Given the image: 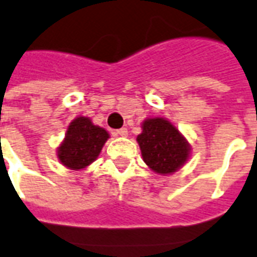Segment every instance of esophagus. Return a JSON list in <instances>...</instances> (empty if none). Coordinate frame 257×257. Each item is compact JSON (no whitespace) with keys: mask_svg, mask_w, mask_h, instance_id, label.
<instances>
[{"mask_svg":"<svg viewBox=\"0 0 257 257\" xmlns=\"http://www.w3.org/2000/svg\"><path fill=\"white\" fill-rule=\"evenodd\" d=\"M114 135H116V137H127V128H119V130L114 131Z\"/></svg>","mask_w":257,"mask_h":257,"instance_id":"obj_1","label":"esophagus"}]
</instances>
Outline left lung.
<instances>
[{
	"mask_svg": "<svg viewBox=\"0 0 257 257\" xmlns=\"http://www.w3.org/2000/svg\"><path fill=\"white\" fill-rule=\"evenodd\" d=\"M138 135L145 163L153 171L167 175L179 170L190 157V145L171 122L164 118L146 119Z\"/></svg>",
	"mask_w": 257,
	"mask_h": 257,
	"instance_id": "obj_1",
	"label": "left lung"
}]
</instances>
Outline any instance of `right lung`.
<instances>
[{"label":"right lung","mask_w":257,"mask_h":257,"mask_svg":"<svg viewBox=\"0 0 257 257\" xmlns=\"http://www.w3.org/2000/svg\"><path fill=\"white\" fill-rule=\"evenodd\" d=\"M107 139L104 128L86 116H78L69 124L65 141L58 147L59 162L71 170L86 168L98 158Z\"/></svg>","instance_id":"add662e5"}]
</instances>
